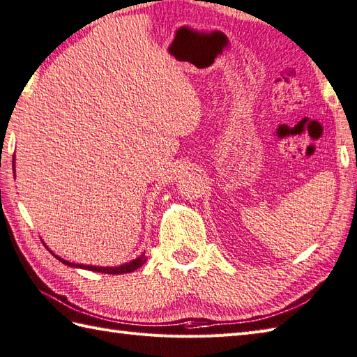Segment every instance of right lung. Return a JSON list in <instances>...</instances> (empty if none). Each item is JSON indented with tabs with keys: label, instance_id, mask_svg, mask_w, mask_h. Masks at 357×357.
Masks as SVG:
<instances>
[{
	"label": "right lung",
	"instance_id": "obj_1",
	"mask_svg": "<svg viewBox=\"0 0 357 357\" xmlns=\"http://www.w3.org/2000/svg\"><path fill=\"white\" fill-rule=\"evenodd\" d=\"M44 247H47V245H44ZM47 250H49V248H47ZM49 252H50L53 256H55L58 261H61L63 264L69 265V267L84 268V270H90V271H98V273H107V275H124V273H132V271H135L136 268L142 267L144 262L147 261L146 255H141V256H138V257H136V259H133V261H130V262H127V264H124V265H119V267H96V265H82V264H72V262H69V261L63 259V257L56 256L55 253L52 252V250H49Z\"/></svg>",
	"mask_w": 357,
	"mask_h": 357
}]
</instances>
